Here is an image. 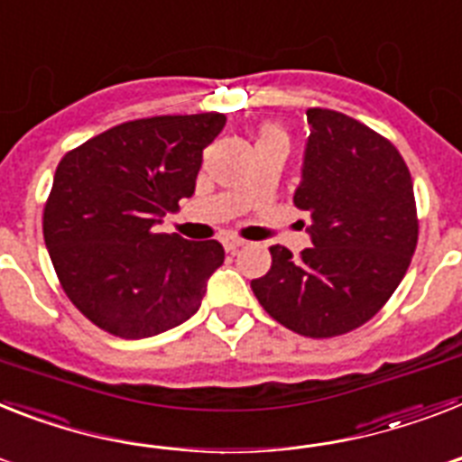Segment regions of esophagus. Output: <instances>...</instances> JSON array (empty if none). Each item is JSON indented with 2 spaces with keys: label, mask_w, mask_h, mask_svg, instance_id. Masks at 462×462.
I'll return each instance as SVG.
<instances>
[{
  "label": "esophagus",
  "mask_w": 462,
  "mask_h": 462,
  "mask_svg": "<svg viewBox=\"0 0 462 462\" xmlns=\"http://www.w3.org/2000/svg\"><path fill=\"white\" fill-rule=\"evenodd\" d=\"M244 239H239V237H225L223 239V246H225V251H237L239 246H244Z\"/></svg>",
  "instance_id": "esophagus-1"
}]
</instances>
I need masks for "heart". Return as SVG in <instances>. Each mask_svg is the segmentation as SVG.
<instances>
[{"instance_id": "obj_1", "label": "heart", "mask_w": 462, "mask_h": 462, "mask_svg": "<svg viewBox=\"0 0 462 462\" xmlns=\"http://www.w3.org/2000/svg\"><path fill=\"white\" fill-rule=\"evenodd\" d=\"M261 137H282V140H287L280 127H268V130H263V134H261Z\"/></svg>"}]
</instances>
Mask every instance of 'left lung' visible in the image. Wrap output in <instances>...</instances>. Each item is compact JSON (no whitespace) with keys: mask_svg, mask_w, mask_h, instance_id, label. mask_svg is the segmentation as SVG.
Returning a JSON list of instances; mask_svg holds the SVG:
<instances>
[{"mask_svg":"<svg viewBox=\"0 0 462 462\" xmlns=\"http://www.w3.org/2000/svg\"><path fill=\"white\" fill-rule=\"evenodd\" d=\"M310 134L296 208L310 249L270 246L273 265L251 280L270 318L313 339L361 328L389 301L418 246L413 180L399 149L351 116L306 111Z\"/></svg>","mask_w":462,"mask_h":462,"instance_id":"8db88e82","label":"left lung"}]
</instances>
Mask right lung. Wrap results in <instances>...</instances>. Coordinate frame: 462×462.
I'll return each instance as SVG.
<instances>
[{
  "instance_id": "right-lung-1",
  "label": "right lung",
  "mask_w": 462,
  "mask_h": 462,
  "mask_svg": "<svg viewBox=\"0 0 462 462\" xmlns=\"http://www.w3.org/2000/svg\"><path fill=\"white\" fill-rule=\"evenodd\" d=\"M223 125V114L140 118L59 161L44 204V244L66 296L108 335H161L201 306L223 246L153 225L192 197L201 153Z\"/></svg>"
}]
</instances>
